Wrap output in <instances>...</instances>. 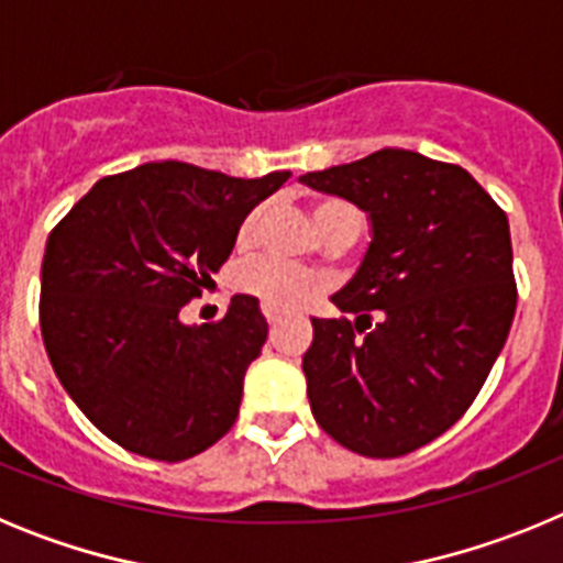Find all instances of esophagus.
Listing matches in <instances>:
<instances>
[{"instance_id": "34e87169", "label": "esophagus", "mask_w": 563, "mask_h": 563, "mask_svg": "<svg viewBox=\"0 0 563 563\" xmlns=\"http://www.w3.org/2000/svg\"><path fill=\"white\" fill-rule=\"evenodd\" d=\"M262 312H265L267 324H271V327H276L278 321H282V312H278V310H273V307H262Z\"/></svg>"}]
</instances>
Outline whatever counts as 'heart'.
<instances>
[{
  "label": "heart",
  "instance_id": "b5f03b06",
  "mask_svg": "<svg viewBox=\"0 0 563 563\" xmlns=\"http://www.w3.org/2000/svg\"><path fill=\"white\" fill-rule=\"evenodd\" d=\"M262 208H253L245 220L239 222L236 231V247L239 251H247V247L256 242L258 225H262ZM312 220H316L318 231L324 233L327 228L338 225V222L346 220H361L355 211V206H350L346 200H338V197H324L312 206ZM236 287L247 296L258 298L265 307L273 310H296V307H305L312 296H318L321 290V278L312 276V273L301 271V267L285 265L273 256H256L245 265L236 267Z\"/></svg>",
  "mask_w": 563,
  "mask_h": 563
}]
</instances>
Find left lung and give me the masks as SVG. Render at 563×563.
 I'll list each match as a JSON object with an SVG mask.
<instances>
[{
	"mask_svg": "<svg viewBox=\"0 0 563 563\" xmlns=\"http://www.w3.org/2000/svg\"><path fill=\"white\" fill-rule=\"evenodd\" d=\"M369 213L372 242L312 318L301 369L316 422L375 460L449 431L479 395L516 316L510 225L462 166L406 148L301 177Z\"/></svg>",
	"mask_w": 563,
	"mask_h": 563,
	"instance_id": "1",
	"label": "left lung"
}]
</instances>
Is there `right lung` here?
Returning <instances> with one entry per match:
<instances>
[{"label": "right lung", "instance_id": "obj_1", "mask_svg": "<svg viewBox=\"0 0 563 563\" xmlns=\"http://www.w3.org/2000/svg\"><path fill=\"white\" fill-rule=\"evenodd\" d=\"M163 161L103 177L53 228L42 262L44 350L67 395L132 454L180 462L236 422L242 380L267 341L253 296L225 318L180 310L228 262L239 222L285 186Z\"/></svg>", "mask_w": 563, "mask_h": 563}]
</instances>
